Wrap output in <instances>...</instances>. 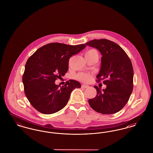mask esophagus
I'll return each mask as SVG.
<instances>
[{"mask_svg": "<svg viewBox=\"0 0 153 153\" xmlns=\"http://www.w3.org/2000/svg\"><path fill=\"white\" fill-rule=\"evenodd\" d=\"M81 87L83 88H87L89 87V86L87 85H84V84H83V85H81Z\"/></svg>", "mask_w": 153, "mask_h": 153, "instance_id": "34e87169", "label": "esophagus"}]
</instances>
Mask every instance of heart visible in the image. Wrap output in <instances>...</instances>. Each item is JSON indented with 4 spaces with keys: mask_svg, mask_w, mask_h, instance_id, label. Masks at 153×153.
<instances>
[{
    "mask_svg": "<svg viewBox=\"0 0 153 153\" xmlns=\"http://www.w3.org/2000/svg\"><path fill=\"white\" fill-rule=\"evenodd\" d=\"M93 52H97L95 49H90L85 53V55L92 53ZM76 79L82 82H89L92 79V75L88 73H80L76 76Z\"/></svg>",
    "mask_w": 153,
    "mask_h": 153,
    "instance_id": "1",
    "label": "heart"
}]
</instances>
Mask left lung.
I'll use <instances>...</instances> for the list:
<instances>
[{
	"mask_svg": "<svg viewBox=\"0 0 153 153\" xmlns=\"http://www.w3.org/2000/svg\"><path fill=\"white\" fill-rule=\"evenodd\" d=\"M85 45L96 48L102 54L101 68L96 80H103L107 87L94 86L97 95L88 102L95 111L102 114H115L128 101L133 89L134 71L131 60L117 44L106 39H94Z\"/></svg>",
	"mask_w": 153,
	"mask_h": 153,
	"instance_id": "obj_1",
	"label": "left lung"
}]
</instances>
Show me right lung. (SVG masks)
I'll return each instance as SVG.
<instances>
[{
    "mask_svg": "<svg viewBox=\"0 0 153 153\" xmlns=\"http://www.w3.org/2000/svg\"><path fill=\"white\" fill-rule=\"evenodd\" d=\"M85 46L51 43L38 49L27 59L22 77L25 94L38 111L44 114L58 112L66 105L73 89L81 88L76 80L68 81L61 87L55 81L67 72L69 58Z\"/></svg>",
    "mask_w": 153,
    "mask_h": 153,
    "instance_id": "1",
    "label": "right lung"
}]
</instances>
